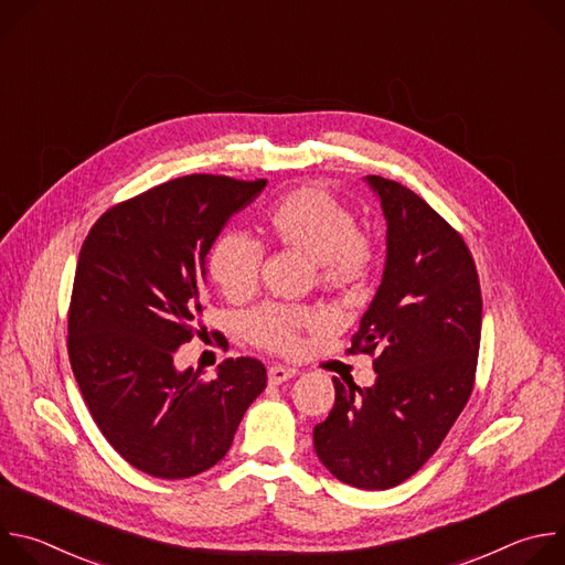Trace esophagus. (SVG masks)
<instances>
[{"label":"esophagus","instance_id":"esophagus-1","mask_svg":"<svg viewBox=\"0 0 565 565\" xmlns=\"http://www.w3.org/2000/svg\"><path fill=\"white\" fill-rule=\"evenodd\" d=\"M295 373H297L295 369H286V366H281V364H273V366L268 369V380H270V384H281V382L290 380Z\"/></svg>","mask_w":565,"mask_h":565}]
</instances>
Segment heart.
<instances>
[{
    "mask_svg": "<svg viewBox=\"0 0 565 565\" xmlns=\"http://www.w3.org/2000/svg\"><path fill=\"white\" fill-rule=\"evenodd\" d=\"M262 232L268 244L308 257L317 284L329 290H355L375 270L373 238L358 227L351 207L324 188L303 185L279 196L266 210ZM205 268L225 299L244 301L259 286L262 246L241 232H223L212 241ZM317 324L310 308L264 303L244 317V335L264 351L292 355Z\"/></svg>",
    "mask_w": 565,
    "mask_h": 565,
    "instance_id": "b5f03b06",
    "label": "heart"
}]
</instances>
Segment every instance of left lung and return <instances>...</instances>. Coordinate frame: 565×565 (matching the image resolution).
Here are the masks:
<instances>
[{
    "mask_svg": "<svg viewBox=\"0 0 565 565\" xmlns=\"http://www.w3.org/2000/svg\"><path fill=\"white\" fill-rule=\"evenodd\" d=\"M386 216V266L347 353L377 373L335 384V405L312 431L324 467L351 488L388 490L440 447L476 380L482 299L465 238L409 188L366 177Z\"/></svg>",
    "mask_w": 565,
    "mask_h": 565,
    "instance_id": "left-lung-1",
    "label": "left lung"
}]
</instances>
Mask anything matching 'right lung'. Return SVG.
Listing matches in <instances>:
<instances>
[{
    "label": "right lung",
    "mask_w": 565,
    "mask_h": 565,
    "mask_svg": "<svg viewBox=\"0 0 565 565\" xmlns=\"http://www.w3.org/2000/svg\"><path fill=\"white\" fill-rule=\"evenodd\" d=\"M264 188L266 179L218 174L168 181L109 207L79 250L71 369L103 436L149 476L190 478L216 465L266 388L255 358L223 360L212 380L177 366L179 347L201 335L212 241Z\"/></svg>",
    "instance_id": "obj_1"
}]
</instances>
